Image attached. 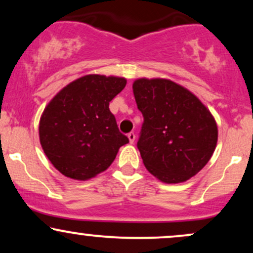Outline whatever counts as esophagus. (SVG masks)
Returning <instances> with one entry per match:
<instances>
[{
    "instance_id": "obj_1",
    "label": "esophagus",
    "mask_w": 253,
    "mask_h": 253,
    "mask_svg": "<svg viewBox=\"0 0 253 253\" xmlns=\"http://www.w3.org/2000/svg\"><path fill=\"white\" fill-rule=\"evenodd\" d=\"M127 136H128V140H129V143L130 144H133V143H134V140H135V134H134V133H128V135H127Z\"/></svg>"
}]
</instances>
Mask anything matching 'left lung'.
Segmentation results:
<instances>
[{
	"label": "left lung",
	"mask_w": 253,
	"mask_h": 253,
	"mask_svg": "<svg viewBox=\"0 0 253 253\" xmlns=\"http://www.w3.org/2000/svg\"><path fill=\"white\" fill-rule=\"evenodd\" d=\"M133 94L144 117L138 149L147 171L168 184L195 176L217 143L210 109L190 90L167 78H138Z\"/></svg>",
	"instance_id": "8db88e82"
}]
</instances>
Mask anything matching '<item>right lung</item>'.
Masks as SVG:
<instances>
[{
    "instance_id": "obj_1",
    "label": "right lung",
    "mask_w": 253,
    "mask_h": 253,
    "mask_svg": "<svg viewBox=\"0 0 253 253\" xmlns=\"http://www.w3.org/2000/svg\"><path fill=\"white\" fill-rule=\"evenodd\" d=\"M124 77L85 75L64 86L43 109L40 144L48 161L69 178L86 181L103 172L128 138L118 128L109 102Z\"/></svg>"
}]
</instances>
